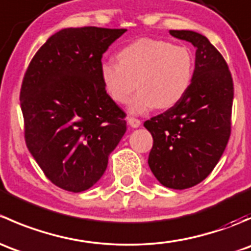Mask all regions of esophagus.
Here are the masks:
<instances>
[{"mask_svg": "<svg viewBox=\"0 0 251 251\" xmlns=\"http://www.w3.org/2000/svg\"><path fill=\"white\" fill-rule=\"evenodd\" d=\"M127 123H128V125L133 128H137L141 126V120H138V119H136V118H128Z\"/></svg>", "mask_w": 251, "mask_h": 251, "instance_id": "obj_1", "label": "esophagus"}]
</instances>
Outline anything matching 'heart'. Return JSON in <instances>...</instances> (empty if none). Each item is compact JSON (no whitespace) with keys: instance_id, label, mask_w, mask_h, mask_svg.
Returning <instances> with one entry per match:
<instances>
[{"instance_id":"heart-1","label":"heart","mask_w":251,"mask_h":251,"mask_svg":"<svg viewBox=\"0 0 251 251\" xmlns=\"http://www.w3.org/2000/svg\"><path fill=\"white\" fill-rule=\"evenodd\" d=\"M118 59L100 64V77L109 97L119 104H125L140 88L128 105L133 114L174 107L192 85L196 59L183 45L140 39L120 50Z\"/></svg>"}]
</instances>
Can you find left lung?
I'll return each instance as SVG.
<instances>
[{"label":"left lung","instance_id":"8db88e82","mask_svg":"<svg viewBox=\"0 0 251 251\" xmlns=\"http://www.w3.org/2000/svg\"><path fill=\"white\" fill-rule=\"evenodd\" d=\"M170 35L196 47L193 80L181 102L144 127L153 136L151 173L168 188L186 189L206 178L224 154L234 88L226 60L206 37L191 30H170Z\"/></svg>","mask_w":251,"mask_h":251}]
</instances>
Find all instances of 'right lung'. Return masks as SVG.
<instances>
[{"label": "right lung", "instance_id": "obj_1", "mask_svg": "<svg viewBox=\"0 0 251 251\" xmlns=\"http://www.w3.org/2000/svg\"><path fill=\"white\" fill-rule=\"evenodd\" d=\"M125 31L60 30L25 72L20 88L25 143L47 178L65 191L92 187L126 132V114L100 77L103 53Z\"/></svg>", "mask_w": 251, "mask_h": 251}]
</instances>
